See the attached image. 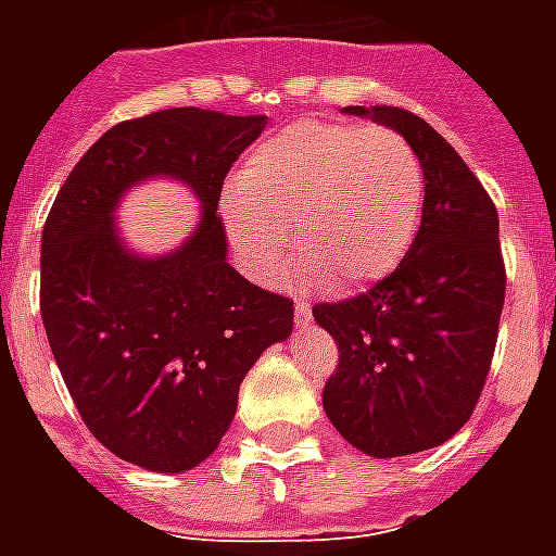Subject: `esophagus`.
Masks as SVG:
<instances>
[{
	"instance_id": "1",
	"label": "esophagus",
	"mask_w": 556,
	"mask_h": 556,
	"mask_svg": "<svg viewBox=\"0 0 556 556\" xmlns=\"http://www.w3.org/2000/svg\"><path fill=\"white\" fill-rule=\"evenodd\" d=\"M294 325L309 327V306L306 303H294Z\"/></svg>"
}]
</instances>
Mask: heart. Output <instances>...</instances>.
I'll use <instances>...</instances> for the list:
<instances>
[{"instance_id": "heart-1", "label": "heart", "mask_w": 556, "mask_h": 556, "mask_svg": "<svg viewBox=\"0 0 556 556\" xmlns=\"http://www.w3.org/2000/svg\"><path fill=\"white\" fill-rule=\"evenodd\" d=\"M223 219L247 267L270 279L289 253L303 274L357 291L390 277L422 217V166L405 137L349 122H298L250 151Z\"/></svg>"}]
</instances>
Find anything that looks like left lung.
<instances>
[{
  "label": "left lung",
  "instance_id": "1",
  "mask_svg": "<svg viewBox=\"0 0 556 556\" xmlns=\"http://www.w3.org/2000/svg\"><path fill=\"white\" fill-rule=\"evenodd\" d=\"M396 130L422 166V219L402 265L357 298L318 303L339 345L325 414L375 458L441 446L465 426L497 345L506 270L497 207L446 139L399 106H345Z\"/></svg>",
  "mask_w": 556,
  "mask_h": 556
}]
</instances>
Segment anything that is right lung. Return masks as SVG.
I'll return each mask as SVG.
<instances>
[{"instance_id":"add662e5","label":"right lung","mask_w":556,"mask_h":556,"mask_svg":"<svg viewBox=\"0 0 556 556\" xmlns=\"http://www.w3.org/2000/svg\"><path fill=\"white\" fill-rule=\"evenodd\" d=\"M265 115L199 106L110 127L71 169L41 235V318L59 372L98 441L130 465L181 473L219 446L243 375L289 339L294 306L226 258L219 190ZM148 177L203 202L194 235L166 256L134 254L114 207Z\"/></svg>"}]
</instances>
